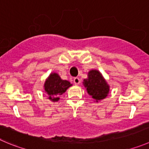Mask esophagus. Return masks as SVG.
Here are the masks:
<instances>
[{
	"instance_id": "1",
	"label": "esophagus",
	"mask_w": 149,
	"mask_h": 149,
	"mask_svg": "<svg viewBox=\"0 0 149 149\" xmlns=\"http://www.w3.org/2000/svg\"><path fill=\"white\" fill-rule=\"evenodd\" d=\"M73 82H74L75 84H80V79L78 77H76L73 79Z\"/></svg>"
}]
</instances>
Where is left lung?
Returning <instances> with one entry per match:
<instances>
[{"label": "left lung", "mask_w": 149, "mask_h": 149, "mask_svg": "<svg viewBox=\"0 0 149 149\" xmlns=\"http://www.w3.org/2000/svg\"><path fill=\"white\" fill-rule=\"evenodd\" d=\"M83 85L95 102L102 101L107 97L109 93V85L107 81L101 72L96 69H93L88 72L87 78L83 80Z\"/></svg>", "instance_id": "obj_1"}]
</instances>
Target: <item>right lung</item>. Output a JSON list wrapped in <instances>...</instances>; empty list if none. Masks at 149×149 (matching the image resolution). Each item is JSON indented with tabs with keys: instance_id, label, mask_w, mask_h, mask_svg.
I'll list each match as a JSON object with an SVG mask.
<instances>
[{
	"instance_id": "add662e5",
	"label": "right lung",
	"mask_w": 149,
	"mask_h": 149,
	"mask_svg": "<svg viewBox=\"0 0 149 149\" xmlns=\"http://www.w3.org/2000/svg\"><path fill=\"white\" fill-rule=\"evenodd\" d=\"M72 84L70 81L61 79L59 75L56 73H51L45 79L44 83V91L50 101L55 102L58 101L61 95L65 93L66 90Z\"/></svg>"
}]
</instances>
